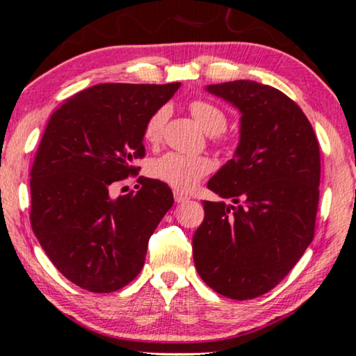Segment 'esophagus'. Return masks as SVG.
Listing matches in <instances>:
<instances>
[{
	"instance_id": "obj_1",
	"label": "esophagus",
	"mask_w": 356,
	"mask_h": 356,
	"mask_svg": "<svg viewBox=\"0 0 356 356\" xmlns=\"http://www.w3.org/2000/svg\"><path fill=\"white\" fill-rule=\"evenodd\" d=\"M173 195H175V202H178V204H184V202H188V200H189L188 195L179 193V191H175Z\"/></svg>"
}]
</instances>
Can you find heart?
Segmentation results:
<instances>
[{
    "label": "heart",
    "instance_id": "heart-1",
    "mask_svg": "<svg viewBox=\"0 0 356 356\" xmlns=\"http://www.w3.org/2000/svg\"><path fill=\"white\" fill-rule=\"evenodd\" d=\"M189 112L209 135H218L228 125V117L225 112L205 99L191 101ZM167 118V107H159L157 111H154L144 125V140L149 144L161 143ZM212 161L205 156H183L178 152H167L154 159L149 165V173L152 178L167 183L175 189L191 191L205 175L212 172Z\"/></svg>",
    "mask_w": 356,
    "mask_h": 356
}]
</instances>
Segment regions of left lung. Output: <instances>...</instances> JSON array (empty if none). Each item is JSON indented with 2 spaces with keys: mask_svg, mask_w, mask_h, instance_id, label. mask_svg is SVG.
I'll return each instance as SVG.
<instances>
[{
  "mask_svg": "<svg viewBox=\"0 0 356 356\" xmlns=\"http://www.w3.org/2000/svg\"><path fill=\"white\" fill-rule=\"evenodd\" d=\"M205 90L238 107L241 136L207 183L235 205L204 200L194 265L215 292L249 300L280 284L313 241L319 144L300 107L273 86L236 80Z\"/></svg>",
  "mask_w": 356,
  "mask_h": 356,
  "instance_id": "obj_1",
  "label": "left lung"
}]
</instances>
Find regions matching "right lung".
Returning <instances> with one entry per match:
<instances>
[{"mask_svg": "<svg viewBox=\"0 0 356 356\" xmlns=\"http://www.w3.org/2000/svg\"><path fill=\"white\" fill-rule=\"evenodd\" d=\"M181 83H101L53 112L30 172V223L67 280L106 293L140 275L147 242L173 205L165 183L140 177L138 191L112 197L136 173L144 125Z\"/></svg>", "mask_w": 356, "mask_h": 356, "instance_id": "obj_1", "label": "right lung"}]
</instances>
